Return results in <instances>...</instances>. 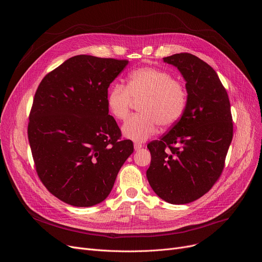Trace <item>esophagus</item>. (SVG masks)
Instances as JSON below:
<instances>
[{
	"mask_svg": "<svg viewBox=\"0 0 262 262\" xmlns=\"http://www.w3.org/2000/svg\"><path fill=\"white\" fill-rule=\"evenodd\" d=\"M134 148H135L136 151H138V150H140V149L142 148V144H140V143H135Z\"/></svg>",
	"mask_w": 262,
	"mask_h": 262,
	"instance_id": "esophagus-1",
	"label": "esophagus"
}]
</instances>
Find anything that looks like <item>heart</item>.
Returning <instances> with one entry per match:
<instances>
[{
	"mask_svg": "<svg viewBox=\"0 0 262 262\" xmlns=\"http://www.w3.org/2000/svg\"><path fill=\"white\" fill-rule=\"evenodd\" d=\"M133 101L139 102L138 115L122 126V134L134 142L151 138L158 125L170 127L183 116L188 105L185 85L166 70L141 67L133 70L126 84H115L106 95V107L115 119L123 121L129 115Z\"/></svg>",
	"mask_w": 262,
	"mask_h": 262,
	"instance_id": "heart-1",
	"label": "heart"
}]
</instances>
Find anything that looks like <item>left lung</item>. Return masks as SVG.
<instances>
[{"label":"left lung","instance_id":"left-lung-1","mask_svg":"<svg viewBox=\"0 0 262 262\" xmlns=\"http://www.w3.org/2000/svg\"><path fill=\"white\" fill-rule=\"evenodd\" d=\"M181 72L188 105L161 140L149 143L146 176L155 193L172 204L193 202L220 178L233 137L230 101L216 72L198 57L180 53L166 58Z\"/></svg>","mask_w":262,"mask_h":262}]
</instances>
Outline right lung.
Wrapping results in <instances>:
<instances>
[{
  "label": "right lung",
  "mask_w": 262,
  "mask_h": 262,
  "mask_svg": "<svg viewBox=\"0 0 262 262\" xmlns=\"http://www.w3.org/2000/svg\"><path fill=\"white\" fill-rule=\"evenodd\" d=\"M127 64L74 56L49 72L36 90L28 123L36 172L48 191L67 204L102 202L134 152L106 107L107 88Z\"/></svg>",
  "instance_id": "right-lung-1"
}]
</instances>
